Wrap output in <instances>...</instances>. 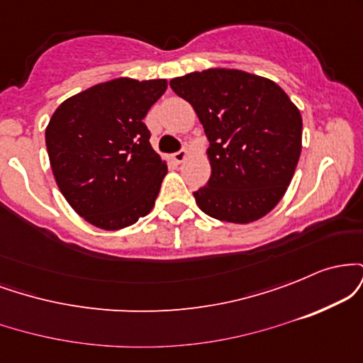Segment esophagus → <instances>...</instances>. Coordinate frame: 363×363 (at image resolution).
I'll use <instances>...</instances> for the list:
<instances>
[{
	"label": "esophagus",
	"instance_id": "obj_1",
	"mask_svg": "<svg viewBox=\"0 0 363 363\" xmlns=\"http://www.w3.org/2000/svg\"><path fill=\"white\" fill-rule=\"evenodd\" d=\"M187 155H189V150L182 148V150H179V152L174 153L172 158H174V162H177V164H182V162L187 158Z\"/></svg>",
	"mask_w": 363,
	"mask_h": 363
}]
</instances>
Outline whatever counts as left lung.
I'll list each match as a JSON object with an SVG mask.
<instances>
[{"mask_svg": "<svg viewBox=\"0 0 363 363\" xmlns=\"http://www.w3.org/2000/svg\"><path fill=\"white\" fill-rule=\"evenodd\" d=\"M193 106L210 141L211 177L194 193L206 215L249 223L285 194L302 150V116L268 78L211 68L170 80Z\"/></svg>", "mask_w": 363, "mask_h": 363, "instance_id": "8db88e82", "label": "left lung"}]
</instances>
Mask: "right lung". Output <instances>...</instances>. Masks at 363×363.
I'll use <instances>...</instances> for the list:
<instances>
[{"instance_id":"1","label":"right lung","mask_w":363,"mask_h":363,"mask_svg":"<svg viewBox=\"0 0 363 363\" xmlns=\"http://www.w3.org/2000/svg\"><path fill=\"white\" fill-rule=\"evenodd\" d=\"M165 80H116L73 95L54 111L45 147L66 201L86 222L119 230L148 215L167 174L143 123Z\"/></svg>"}]
</instances>
